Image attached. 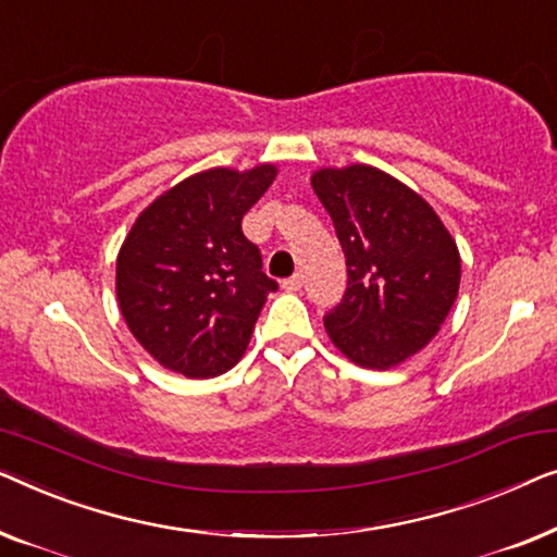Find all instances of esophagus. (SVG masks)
I'll return each instance as SVG.
<instances>
[{
  "label": "esophagus",
  "instance_id": "1",
  "mask_svg": "<svg viewBox=\"0 0 557 557\" xmlns=\"http://www.w3.org/2000/svg\"><path fill=\"white\" fill-rule=\"evenodd\" d=\"M300 287H302V275H293V277L282 280V289H287V293H297Z\"/></svg>",
  "mask_w": 557,
  "mask_h": 557
}]
</instances>
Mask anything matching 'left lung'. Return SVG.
<instances>
[{
    "instance_id": "1",
    "label": "left lung",
    "mask_w": 557,
    "mask_h": 557,
    "mask_svg": "<svg viewBox=\"0 0 557 557\" xmlns=\"http://www.w3.org/2000/svg\"><path fill=\"white\" fill-rule=\"evenodd\" d=\"M310 182L348 268L343 300L325 315L327 335L363 368L404 363L434 338L457 300V242L436 211L386 171L354 163L320 169Z\"/></svg>"
}]
</instances>
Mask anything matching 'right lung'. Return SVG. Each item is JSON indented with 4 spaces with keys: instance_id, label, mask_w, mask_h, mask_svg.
Returning <instances> with one entry per match:
<instances>
[{
    "instance_id": "obj_1",
    "label": "right lung",
    "mask_w": 557,
    "mask_h": 557,
    "mask_svg": "<svg viewBox=\"0 0 557 557\" xmlns=\"http://www.w3.org/2000/svg\"><path fill=\"white\" fill-rule=\"evenodd\" d=\"M277 169H209L140 211L115 262L121 315L140 346L186 379L237 363L277 282L242 232Z\"/></svg>"
}]
</instances>
